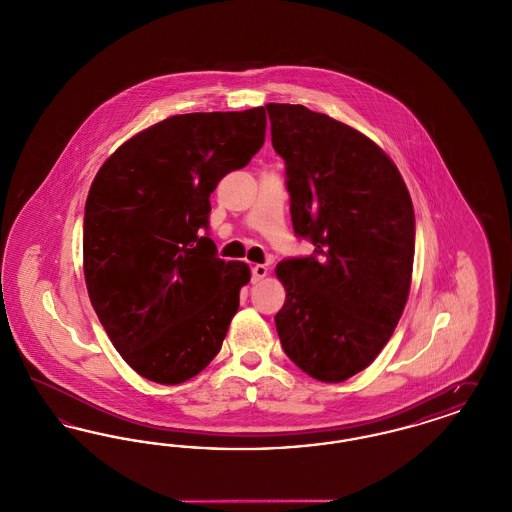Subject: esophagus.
<instances>
[{
    "label": "esophagus",
    "instance_id": "34e87169",
    "mask_svg": "<svg viewBox=\"0 0 512 512\" xmlns=\"http://www.w3.org/2000/svg\"><path fill=\"white\" fill-rule=\"evenodd\" d=\"M267 274L268 268L265 267V265H255V267L251 268V280H253V282L263 280Z\"/></svg>",
    "mask_w": 512,
    "mask_h": 512
}]
</instances>
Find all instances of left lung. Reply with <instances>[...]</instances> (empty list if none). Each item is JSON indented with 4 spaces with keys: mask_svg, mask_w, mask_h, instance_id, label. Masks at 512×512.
<instances>
[{
    "mask_svg": "<svg viewBox=\"0 0 512 512\" xmlns=\"http://www.w3.org/2000/svg\"><path fill=\"white\" fill-rule=\"evenodd\" d=\"M272 147L286 161L297 236L311 257L278 263L286 303L274 317L286 355L338 384L384 349L409 299L414 211L390 157L359 130L303 105L268 103Z\"/></svg>",
    "mask_w": 512,
    "mask_h": 512,
    "instance_id": "left-lung-1",
    "label": "left lung"
}]
</instances>
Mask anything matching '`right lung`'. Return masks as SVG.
<instances>
[{"mask_svg": "<svg viewBox=\"0 0 512 512\" xmlns=\"http://www.w3.org/2000/svg\"><path fill=\"white\" fill-rule=\"evenodd\" d=\"M263 107L188 113L124 142L99 169L84 209V278L122 359L176 386L222 347L251 278L222 261L207 228L209 195L265 142Z\"/></svg>", "mask_w": 512, "mask_h": 512, "instance_id": "add662e5", "label": "right lung"}]
</instances>
